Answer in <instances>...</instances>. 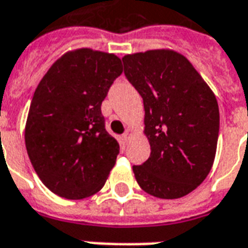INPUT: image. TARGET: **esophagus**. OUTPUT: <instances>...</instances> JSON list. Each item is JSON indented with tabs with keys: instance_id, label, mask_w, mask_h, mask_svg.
<instances>
[{
	"instance_id": "1",
	"label": "esophagus",
	"mask_w": 248,
	"mask_h": 248,
	"mask_svg": "<svg viewBox=\"0 0 248 248\" xmlns=\"http://www.w3.org/2000/svg\"><path fill=\"white\" fill-rule=\"evenodd\" d=\"M122 137H124V140H126V142H127V140H129L130 138H131V130H130V129L126 130V131H124V135H122Z\"/></svg>"
}]
</instances>
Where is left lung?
Masks as SVG:
<instances>
[{"label": "left lung", "instance_id": "1", "mask_svg": "<svg viewBox=\"0 0 248 248\" xmlns=\"http://www.w3.org/2000/svg\"><path fill=\"white\" fill-rule=\"evenodd\" d=\"M124 76L143 99L150 156L133 166L140 188L177 199L195 190L211 170L219 135L217 98L186 57L149 50L122 58Z\"/></svg>", "mask_w": 248, "mask_h": 248}]
</instances>
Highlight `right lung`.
<instances>
[{
  "instance_id": "1",
  "label": "right lung",
  "mask_w": 248,
  "mask_h": 248,
  "mask_svg": "<svg viewBox=\"0 0 248 248\" xmlns=\"http://www.w3.org/2000/svg\"><path fill=\"white\" fill-rule=\"evenodd\" d=\"M122 74L118 57L92 49L69 51L47 70L31 99L25 143L37 175L66 199L98 192L119 154L101 111Z\"/></svg>"
}]
</instances>
